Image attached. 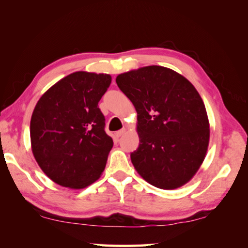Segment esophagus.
I'll return each mask as SVG.
<instances>
[{
    "instance_id": "esophagus-1",
    "label": "esophagus",
    "mask_w": 248,
    "mask_h": 248,
    "mask_svg": "<svg viewBox=\"0 0 248 248\" xmlns=\"http://www.w3.org/2000/svg\"><path fill=\"white\" fill-rule=\"evenodd\" d=\"M125 132H126V129L123 128V129H121V131H117V132L115 133V135H116L117 138H119V137H121L122 135H123V134H124Z\"/></svg>"
}]
</instances>
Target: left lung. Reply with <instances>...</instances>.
Returning a JSON list of instances; mask_svg holds the SVG:
<instances>
[{
    "label": "left lung",
    "instance_id": "1",
    "mask_svg": "<svg viewBox=\"0 0 248 248\" xmlns=\"http://www.w3.org/2000/svg\"><path fill=\"white\" fill-rule=\"evenodd\" d=\"M116 84L137 112L140 146L131 154L136 171L158 188L187 183L209 144V121L198 91L179 73L157 65L120 74Z\"/></svg>",
    "mask_w": 248,
    "mask_h": 248
}]
</instances>
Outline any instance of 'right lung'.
Wrapping results in <instances>:
<instances>
[{"label":"right lung","instance_id":"1","mask_svg":"<svg viewBox=\"0 0 248 248\" xmlns=\"http://www.w3.org/2000/svg\"><path fill=\"white\" fill-rule=\"evenodd\" d=\"M108 74L75 72L39 99L30 121L34 159L46 176L69 188L97 181L113 147L98 103L111 84Z\"/></svg>","mask_w":248,"mask_h":248}]
</instances>
